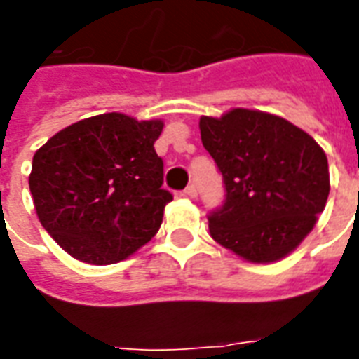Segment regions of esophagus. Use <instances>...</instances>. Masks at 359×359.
Instances as JSON below:
<instances>
[{"label": "esophagus", "instance_id": "obj_1", "mask_svg": "<svg viewBox=\"0 0 359 359\" xmlns=\"http://www.w3.org/2000/svg\"><path fill=\"white\" fill-rule=\"evenodd\" d=\"M182 196H186V197H190V199H194V197H197V188L194 184H190V186H186V190L182 191Z\"/></svg>", "mask_w": 359, "mask_h": 359}]
</instances>
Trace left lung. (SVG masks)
I'll use <instances>...</instances> for the list:
<instances>
[{
	"instance_id": "left-lung-1",
	"label": "left lung",
	"mask_w": 359,
	"mask_h": 359,
	"mask_svg": "<svg viewBox=\"0 0 359 359\" xmlns=\"http://www.w3.org/2000/svg\"><path fill=\"white\" fill-rule=\"evenodd\" d=\"M199 130L225 184L224 205L208 214L210 236L250 262L289 255L328 201L320 145L289 121L257 109L201 117Z\"/></svg>"
}]
</instances>
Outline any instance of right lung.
<instances>
[{
  "label": "right lung",
  "instance_id": "obj_1",
  "mask_svg": "<svg viewBox=\"0 0 359 359\" xmlns=\"http://www.w3.org/2000/svg\"><path fill=\"white\" fill-rule=\"evenodd\" d=\"M162 128L158 119L104 114L70 124L35 152L36 216L69 255L114 264L156 235L173 199L154 151Z\"/></svg>",
  "mask_w": 359,
  "mask_h": 359
}]
</instances>
